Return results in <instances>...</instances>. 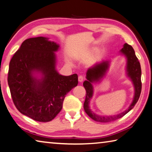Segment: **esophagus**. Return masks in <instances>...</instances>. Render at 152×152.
<instances>
[{
    "instance_id": "1",
    "label": "esophagus",
    "mask_w": 152,
    "mask_h": 152,
    "mask_svg": "<svg viewBox=\"0 0 152 152\" xmlns=\"http://www.w3.org/2000/svg\"><path fill=\"white\" fill-rule=\"evenodd\" d=\"M84 79H85V77H84L83 75H79L78 77V81L79 82H83Z\"/></svg>"
}]
</instances>
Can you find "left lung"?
<instances>
[{"label": "left lung", "instance_id": "1", "mask_svg": "<svg viewBox=\"0 0 152 152\" xmlns=\"http://www.w3.org/2000/svg\"><path fill=\"white\" fill-rule=\"evenodd\" d=\"M120 53L127 58V75L132 80L135 89L134 99H133L132 104L129 105L127 110L124 111V112L118 114V115L102 116L97 115V114L93 112L89 107L90 100L94 95V87H93L92 83H97L103 78V77H105L109 67H110V61H102V63L96 64L91 68L88 69L87 72L86 77L87 80L83 82V86L87 92L86 100H85L83 104L84 110L87 115L95 121L107 123V122L115 121L116 119L122 118L134 108L140 98L141 91H142V81H141L142 70H141L140 63L135 54L134 49L131 45L125 43L123 48L120 50Z\"/></svg>", "mask_w": 152, "mask_h": 152}]
</instances>
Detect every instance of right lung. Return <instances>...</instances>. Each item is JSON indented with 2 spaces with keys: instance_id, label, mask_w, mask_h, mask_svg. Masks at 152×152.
<instances>
[{
  "instance_id": "obj_1",
  "label": "right lung",
  "mask_w": 152,
  "mask_h": 152,
  "mask_svg": "<svg viewBox=\"0 0 152 152\" xmlns=\"http://www.w3.org/2000/svg\"><path fill=\"white\" fill-rule=\"evenodd\" d=\"M58 49L46 37L30 38L10 61L8 83L13 103L21 113L37 121L54 119L66 94L78 84L77 74L64 76L56 70L55 52Z\"/></svg>"
}]
</instances>
